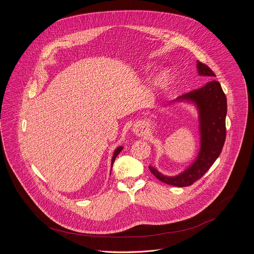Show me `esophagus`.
I'll return each mask as SVG.
<instances>
[{"mask_svg":"<svg viewBox=\"0 0 254 254\" xmlns=\"http://www.w3.org/2000/svg\"><path fill=\"white\" fill-rule=\"evenodd\" d=\"M134 132L136 133V135L138 136H143L144 133H145V130H144V127L143 125H138L134 128Z\"/></svg>","mask_w":254,"mask_h":254,"instance_id":"obj_1","label":"esophagus"}]
</instances>
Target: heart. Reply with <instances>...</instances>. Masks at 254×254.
<instances>
[{
    "mask_svg": "<svg viewBox=\"0 0 254 254\" xmlns=\"http://www.w3.org/2000/svg\"><path fill=\"white\" fill-rule=\"evenodd\" d=\"M167 81H168V77H167V75L164 73V74H162V75H160V77H159V79L157 80V83H158V85H165L166 83H167Z\"/></svg>",
    "mask_w": 254,
    "mask_h": 254,
    "instance_id": "1",
    "label": "heart"
}]
</instances>
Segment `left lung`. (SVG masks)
Returning a JSON list of instances; mask_svg holds the SVG:
<instances>
[{
    "instance_id": "8db88e82",
    "label": "left lung",
    "mask_w": 254,
    "mask_h": 254,
    "mask_svg": "<svg viewBox=\"0 0 254 254\" xmlns=\"http://www.w3.org/2000/svg\"><path fill=\"white\" fill-rule=\"evenodd\" d=\"M196 67L200 76H216L200 62H197ZM183 101L194 104L198 111L200 148L195 160L177 176H165L149 166L150 172L158 180L176 187H188L200 179L217 159L226 139L227 99L218 81L212 80L199 89L182 95L174 102Z\"/></svg>"
}]
</instances>
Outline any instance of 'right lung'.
<instances>
[{
	"label": "right lung",
	"instance_id": "add662e5",
	"mask_svg": "<svg viewBox=\"0 0 254 254\" xmlns=\"http://www.w3.org/2000/svg\"><path fill=\"white\" fill-rule=\"evenodd\" d=\"M122 148H123V146H118V147L114 150V153H113V156H112V159H111V169H112V165H113V162H114L116 156L119 154V152L122 150Z\"/></svg>",
	"mask_w": 254,
	"mask_h": 254
}]
</instances>
